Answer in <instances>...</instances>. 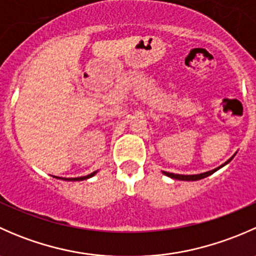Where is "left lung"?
<instances>
[{
    "instance_id": "obj_1",
    "label": "left lung",
    "mask_w": 256,
    "mask_h": 256,
    "mask_svg": "<svg viewBox=\"0 0 256 256\" xmlns=\"http://www.w3.org/2000/svg\"><path fill=\"white\" fill-rule=\"evenodd\" d=\"M234 156H236V154H234ZM234 156H232L228 160V161L224 162L223 164H220V166L216 167V168L210 170V171H207V172H203V174H170V172H164V171H162V174H164V176H167V177L174 178V180H203V178L210 176V174H213L214 172H216V171H218V170H220L222 167H224V166H226V164H228L229 162H230L232 160H233Z\"/></svg>"
}]
</instances>
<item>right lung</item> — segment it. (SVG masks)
I'll return each instance as SVG.
<instances>
[{
    "instance_id": "1",
    "label": "right lung",
    "mask_w": 256,
    "mask_h": 256,
    "mask_svg": "<svg viewBox=\"0 0 256 256\" xmlns=\"http://www.w3.org/2000/svg\"><path fill=\"white\" fill-rule=\"evenodd\" d=\"M98 174V171H95V172H92V174H88V176H82V177H76V178H62V177H56V178H59V180H88V178H90V177H92L94 176V174Z\"/></svg>"
}]
</instances>
